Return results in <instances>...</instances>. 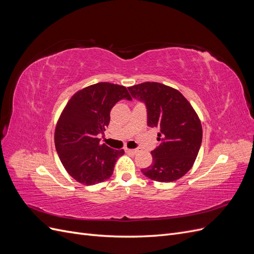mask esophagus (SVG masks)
Listing matches in <instances>:
<instances>
[{"mask_svg": "<svg viewBox=\"0 0 254 254\" xmlns=\"http://www.w3.org/2000/svg\"><path fill=\"white\" fill-rule=\"evenodd\" d=\"M125 151H126V152H130V153H133V155H134V153H136V152H137V149H129V148H125Z\"/></svg>", "mask_w": 254, "mask_h": 254, "instance_id": "obj_1", "label": "esophagus"}]
</instances>
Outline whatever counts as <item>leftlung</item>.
Returning a JSON list of instances; mask_svg holds the SVG:
<instances>
[{
  "label": "left lung",
  "instance_id": "1",
  "mask_svg": "<svg viewBox=\"0 0 254 254\" xmlns=\"http://www.w3.org/2000/svg\"><path fill=\"white\" fill-rule=\"evenodd\" d=\"M128 90L145 104L148 126L160 129V144L151 151L152 164L141 172L158 182L180 179L193 166L202 141L196 111L178 90L163 83L147 81Z\"/></svg>",
  "mask_w": 254,
  "mask_h": 254
}]
</instances>
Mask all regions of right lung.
I'll return each mask as SVG.
<instances>
[{
	"mask_svg": "<svg viewBox=\"0 0 254 254\" xmlns=\"http://www.w3.org/2000/svg\"><path fill=\"white\" fill-rule=\"evenodd\" d=\"M121 99H131L126 87L98 82L76 92L60 114L55 147L65 171L83 186L109 179L117 160L124 155L123 149L99 142L109 125L110 111Z\"/></svg>",
	"mask_w": 254,
	"mask_h": 254,
	"instance_id": "1",
	"label": "right lung"
}]
</instances>
